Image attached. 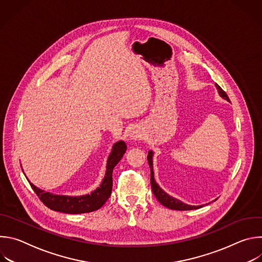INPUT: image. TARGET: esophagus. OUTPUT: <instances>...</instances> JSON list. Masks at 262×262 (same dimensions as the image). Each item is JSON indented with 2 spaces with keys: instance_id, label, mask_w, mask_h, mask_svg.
I'll use <instances>...</instances> for the list:
<instances>
[{
  "instance_id": "obj_1",
  "label": "esophagus",
  "mask_w": 262,
  "mask_h": 262,
  "mask_svg": "<svg viewBox=\"0 0 262 262\" xmlns=\"http://www.w3.org/2000/svg\"><path fill=\"white\" fill-rule=\"evenodd\" d=\"M141 138V135L138 132H132L130 133V139L133 140H139Z\"/></svg>"
}]
</instances>
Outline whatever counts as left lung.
Listing matches in <instances>:
<instances>
[{
    "label": "left lung",
    "instance_id": "8db88e82",
    "mask_svg": "<svg viewBox=\"0 0 262 262\" xmlns=\"http://www.w3.org/2000/svg\"><path fill=\"white\" fill-rule=\"evenodd\" d=\"M215 87L219 91V94L225 98L226 100L229 101V97L226 94V92L224 91L217 84H215ZM147 160H148V164L149 167H150V182H151V188H152V192L156 196V198L159 200V202H161L164 206L170 208V209H174V210H192V209H197L202 207L203 205H199V206H192V205H188L184 204L181 201L169 196L167 193H165L160 186L158 185V183L155 180V176H154V167H152V152L149 151L148 156H147Z\"/></svg>",
    "mask_w": 262,
    "mask_h": 262
}]
</instances>
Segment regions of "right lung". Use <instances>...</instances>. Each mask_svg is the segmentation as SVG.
Masks as SVG:
<instances>
[{
  "instance_id": "right-lung-1",
  "label": "right lung",
  "mask_w": 262,
  "mask_h": 262,
  "mask_svg": "<svg viewBox=\"0 0 262 262\" xmlns=\"http://www.w3.org/2000/svg\"><path fill=\"white\" fill-rule=\"evenodd\" d=\"M126 148H127L126 144L123 141H119L116 144H114L113 149H112V152L107 159L105 176L99 188H97L90 195H85L80 197L53 195L48 192L39 190L32 183L30 184L35 194L40 199V201L52 210L65 212V213H73V214L91 212V211L97 210L105 203V201L111 196L112 188H113V178H112V173H113L114 167L119 163V161L125 154Z\"/></svg>"
}]
</instances>
